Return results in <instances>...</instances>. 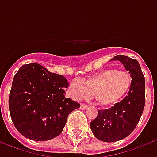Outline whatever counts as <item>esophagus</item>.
<instances>
[{"label":"esophagus","mask_w":157,"mask_h":157,"mask_svg":"<svg viewBox=\"0 0 157 157\" xmlns=\"http://www.w3.org/2000/svg\"><path fill=\"white\" fill-rule=\"evenodd\" d=\"M87 108H88V106L86 105V104H85V103H82V104H81V107H80V109H82V110L86 109Z\"/></svg>","instance_id":"34e87169"}]
</instances>
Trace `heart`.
Here are the masks:
<instances>
[{
  "mask_svg": "<svg viewBox=\"0 0 157 157\" xmlns=\"http://www.w3.org/2000/svg\"><path fill=\"white\" fill-rule=\"evenodd\" d=\"M131 82L127 72L108 69L82 82L73 80L70 83V91L76 100L88 98L92 95L98 104L109 107L124 98L130 88Z\"/></svg>",
  "mask_w": 157,
  "mask_h": 157,
  "instance_id": "b5f03b06",
  "label": "heart"
}]
</instances>
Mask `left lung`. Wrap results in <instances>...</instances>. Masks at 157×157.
<instances>
[{"label": "left lung", "mask_w": 157, "mask_h": 157, "mask_svg": "<svg viewBox=\"0 0 157 157\" xmlns=\"http://www.w3.org/2000/svg\"><path fill=\"white\" fill-rule=\"evenodd\" d=\"M111 60H119L132 78L128 95L111 109L98 110L90 128L96 138L114 142L126 138L135 129L145 107V77L136 59L126 55H116Z\"/></svg>", "instance_id": "8db88e82"}]
</instances>
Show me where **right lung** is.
<instances>
[{
    "instance_id": "1",
    "label": "right lung",
    "mask_w": 157,
    "mask_h": 157,
    "mask_svg": "<svg viewBox=\"0 0 157 157\" xmlns=\"http://www.w3.org/2000/svg\"><path fill=\"white\" fill-rule=\"evenodd\" d=\"M65 76L32 63L23 65L13 78L9 110L16 128L24 137L48 140L63 130L70 113L80 103L65 97Z\"/></svg>"
}]
</instances>
